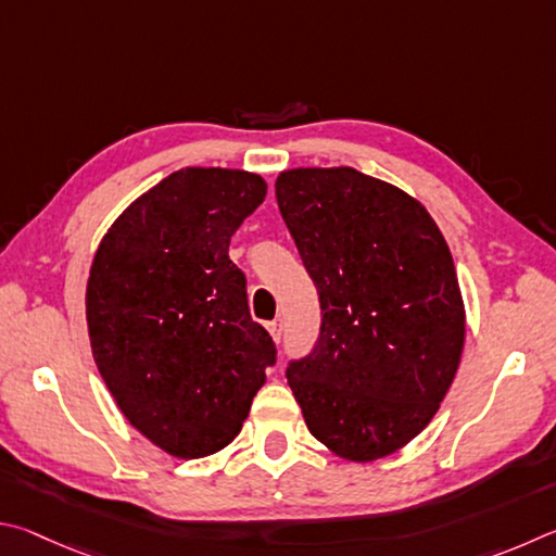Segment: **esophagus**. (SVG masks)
<instances>
[{"mask_svg":"<svg viewBox=\"0 0 556 556\" xmlns=\"http://www.w3.org/2000/svg\"><path fill=\"white\" fill-rule=\"evenodd\" d=\"M283 329H286L283 319H273V323L268 325V332L273 339H276V342H280V337H283Z\"/></svg>","mask_w":556,"mask_h":556,"instance_id":"esophagus-1","label":"esophagus"}]
</instances>
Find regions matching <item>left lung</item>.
<instances>
[{
	"instance_id": "left-lung-1",
	"label": "left lung",
	"mask_w": 556,
	"mask_h": 556,
	"mask_svg": "<svg viewBox=\"0 0 556 556\" xmlns=\"http://www.w3.org/2000/svg\"><path fill=\"white\" fill-rule=\"evenodd\" d=\"M276 200L323 307L288 386L329 452L381 459L430 425L462 362L450 247L415 198L346 165L283 170Z\"/></svg>"
}]
</instances>
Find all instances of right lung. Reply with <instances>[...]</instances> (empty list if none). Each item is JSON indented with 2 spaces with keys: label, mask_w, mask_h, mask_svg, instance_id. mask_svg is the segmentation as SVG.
I'll return each mask as SVG.
<instances>
[{
  "label": "right lung",
  "mask_w": 556,
  "mask_h": 556,
  "mask_svg": "<svg viewBox=\"0 0 556 556\" xmlns=\"http://www.w3.org/2000/svg\"><path fill=\"white\" fill-rule=\"evenodd\" d=\"M263 198L256 173L180 168L134 200L94 253L85 295L94 364L126 420L178 459L224 450L276 364L229 258Z\"/></svg>",
  "instance_id": "1"
}]
</instances>
